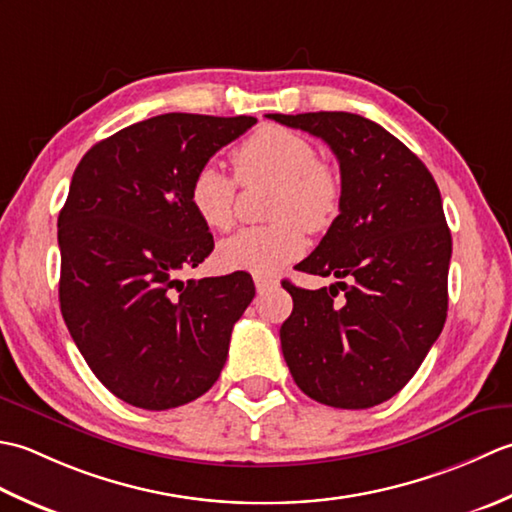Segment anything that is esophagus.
I'll return each mask as SVG.
<instances>
[{"mask_svg":"<svg viewBox=\"0 0 512 512\" xmlns=\"http://www.w3.org/2000/svg\"><path fill=\"white\" fill-rule=\"evenodd\" d=\"M254 285H256L258 294H263V291H267V289H271V287H276L278 280L267 278V276H254Z\"/></svg>","mask_w":512,"mask_h":512,"instance_id":"1","label":"esophagus"}]
</instances>
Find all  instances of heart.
Instances as JSON below:
<instances>
[{
    "label": "heart",
    "instance_id": "obj_1",
    "mask_svg": "<svg viewBox=\"0 0 512 512\" xmlns=\"http://www.w3.org/2000/svg\"><path fill=\"white\" fill-rule=\"evenodd\" d=\"M238 179L276 181L271 201L274 225L247 227L218 245V263L225 269L274 274L305 252V234L325 229L340 210L342 181L338 172L318 159L316 145L302 134L265 125L232 150ZM238 183L216 163H205L192 176L190 203L201 221L225 232L234 225Z\"/></svg>",
    "mask_w": 512,
    "mask_h": 512
}]
</instances>
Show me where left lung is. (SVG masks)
<instances>
[{"label": "left lung", "instance_id": "1", "mask_svg": "<svg viewBox=\"0 0 512 512\" xmlns=\"http://www.w3.org/2000/svg\"><path fill=\"white\" fill-rule=\"evenodd\" d=\"M267 117L325 141L342 179L340 214L298 265L340 283L314 291L285 280V362L311 400L369 409L413 378L444 327L453 243L440 190L400 139L360 114Z\"/></svg>", "mask_w": 512, "mask_h": 512}]
</instances>
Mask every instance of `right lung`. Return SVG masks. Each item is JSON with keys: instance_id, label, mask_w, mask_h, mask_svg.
Here are the masks:
<instances>
[{"instance_id": "right-lung-1", "label": "right lung", "mask_w": 512, "mask_h": 512, "mask_svg": "<svg viewBox=\"0 0 512 512\" xmlns=\"http://www.w3.org/2000/svg\"><path fill=\"white\" fill-rule=\"evenodd\" d=\"M254 117L170 112L83 154L59 214V305L99 382L148 411L192 402L225 367L252 276L181 283L214 238L190 203L194 172Z\"/></svg>"}]
</instances>
